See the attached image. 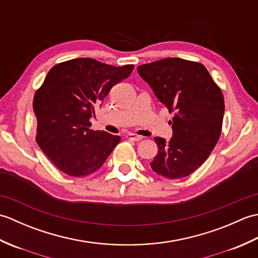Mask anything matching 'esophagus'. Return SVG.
Wrapping results in <instances>:
<instances>
[{
	"label": "esophagus",
	"instance_id": "1",
	"mask_svg": "<svg viewBox=\"0 0 258 258\" xmlns=\"http://www.w3.org/2000/svg\"><path fill=\"white\" fill-rule=\"evenodd\" d=\"M126 138H127L128 140H131V141H135V142H139V141H141L142 139V136H140V135H136V134H133V133H131V134H128L127 136H126Z\"/></svg>",
	"mask_w": 258,
	"mask_h": 258
}]
</instances>
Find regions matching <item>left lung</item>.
Wrapping results in <instances>:
<instances>
[{
  "label": "left lung",
  "mask_w": 258,
  "mask_h": 258,
  "mask_svg": "<svg viewBox=\"0 0 258 258\" xmlns=\"http://www.w3.org/2000/svg\"><path fill=\"white\" fill-rule=\"evenodd\" d=\"M138 72L174 113L173 138L168 142L154 139L158 152L151 167L169 179L188 176L220 140L225 109L223 93L204 65L187 59L163 58L140 65Z\"/></svg>",
  "instance_id": "left-lung-1"
}]
</instances>
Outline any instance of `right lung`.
I'll return each instance as SVG.
<instances>
[{
	"label": "right lung",
	"instance_id": "1",
	"mask_svg": "<svg viewBox=\"0 0 258 258\" xmlns=\"http://www.w3.org/2000/svg\"><path fill=\"white\" fill-rule=\"evenodd\" d=\"M134 65L116 68L84 57L53 67L33 98L36 143L59 171L83 177L100 168L120 138L91 130L90 118Z\"/></svg>",
	"mask_w": 258,
	"mask_h": 258
}]
</instances>
